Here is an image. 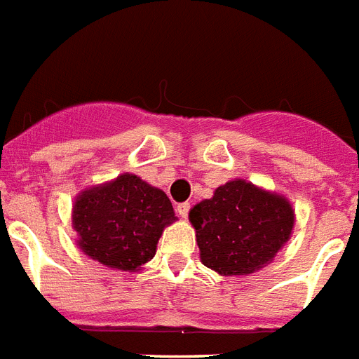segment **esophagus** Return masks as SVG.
I'll use <instances>...</instances> for the list:
<instances>
[{
  "label": "esophagus",
  "mask_w": 359,
  "mask_h": 359,
  "mask_svg": "<svg viewBox=\"0 0 359 359\" xmlns=\"http://www.w3.org/2000/svg\"><path fill=\"white\" fill-rule=\"evenodd\" d=\"M176 211H177V215L182 217V219H187V217H189V211H191V203H189V202L177 203Z\"/></svg>",
  "instance_id": "1"
}]
</instances>
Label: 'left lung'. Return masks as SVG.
I'll return each mask as SVG.
<instances>
[{"label": "left lung", "instance_id": "1", "mask_svg": "<svg viewBox=\"0 0 359 359\" xmlns=\"http://www.w3.org/2000/svg\"><path fill=\"white\" fill-rule=\"evenodd\" d=\"M189 220L203 265L222 276H246L282 250L293 231L294 211L282 194L233 180L196 203Z\"/></svg>", "mask_w": 359, "mask_h": 359}]
</instances>
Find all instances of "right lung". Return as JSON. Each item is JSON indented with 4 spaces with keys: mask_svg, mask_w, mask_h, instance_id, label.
<instances>
[{
    "mask_svg": "<svg viewBox=\"0 0 359 359\" xmlns=\"http://www.w3.org/2000/svg\"><path fill=\"white\" fill-rule=\"evenodd\" d=\"M174 220L161 189L128 172L81 191L72 211L77 246L102 265L128 272L140 271L156 256L163 229Z\"/></svg>",
    "mask_w": 359,
    "mask_h": 359,
    "instance_id": "1",
    "label": "right lung"
}]
</instances>
